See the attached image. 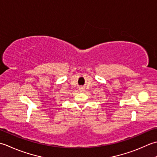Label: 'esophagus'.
Listing matches in <instances>:
<instances>
[{
    "label": "esophagus",
    "instance_id": "esophagus-1",
    "mask_svg": "<svg viewBox=\"0 0 157 157\" xmlns=\"http://www.w3.org/2000/svg\"><path fill=\"white\" fill-rule=\"evenodd\" d=\"M79 90H80V91L81 92H83L85 91V88H82V87H81L79 89Z\"/></svg>",
    "mask_w": 157,
    "mask_h": 157
}]
</instances>
